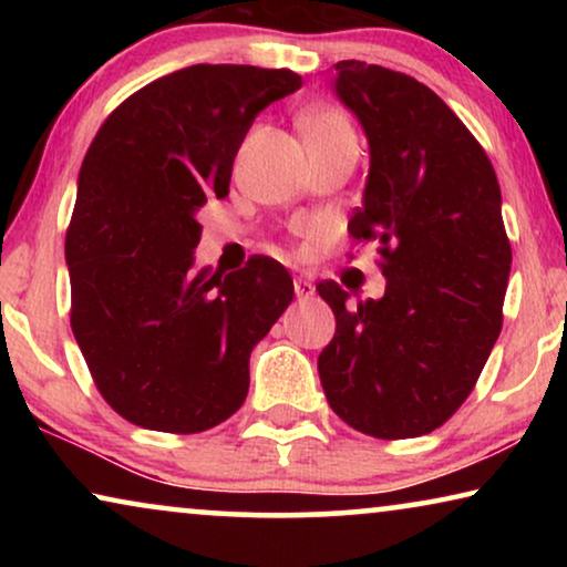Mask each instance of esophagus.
Instances as JSON below:
<instances>
[{
    "label": "esophagus",
    "mask_w": 567,
    "mask_h": 567,
    "mask_svg": "<svg viewBox=\"0 0 567 567\" xmlns=\"http://www.w3.org/2000/svg\"><path fill=\"white\" fill-rule=\"evenodd\" d=\"M293 293H297V299H312L315 297V284L309 281V278H297L293 281Z\"/></svg>",
    "instance_id": "esophagus-1"
}]
</instances>
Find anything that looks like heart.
<instances>
[{"mask_svg":"<svg viewBox=\"0 0 567 567\" xmlns=\"http://www.w3.org/2000/svg\"><path fill=\"white\" fill-rule=\"evenodd\" d=\"M301 134H305L307 144H317V142H330V138H340V136H353L351 123L338 107H312L299 118Z\"/></svg>","mask_w":567,"mask_h":567,"instance_id":"b5f03b06","label":"heart"}]
</instances>
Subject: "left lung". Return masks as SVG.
I'll use <instances>...</instances> for the list:
<instances>
[{
  "instance_id": "left-lung-1",
  "label": "left lung",
  "mask_w": 567,
  "mask_h": 567,
  "mask_svg": "<svg viewBox=\"0 0 567 567\" xmlns=\"http://www.w3.org/2000/svg\"><path fill=\"white\" fill-rule=\"evenodd\" d=\"M336 97L369 142L348 231L374 239L382 299L317 286L336 336L317 371L330 408L374 439L439 429L467 400L501 336L511 245L495 169L436 92L392 69L338 61Z\"/></svg>"
}]
</instances>
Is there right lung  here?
<instances>
[{"mask_svg":"<svg viewBox=\"0 0 567 567\" xmlns=\"http://www.w3.org/2000/svg\"><path fill=\"white\" fill-rule=\"evenodd\" d=\"M301 87L289 69L193 64L100 126L66 231L72 330L97 390L134 425L200 433L235 415L250 353L291 305L278 260L196 268L198 212L229 193L252 121Z\"/></svg>","mask_w":567,"mask_h":567,"instance_id":"right-lung-1","label":"right lung"}]
</instances>
